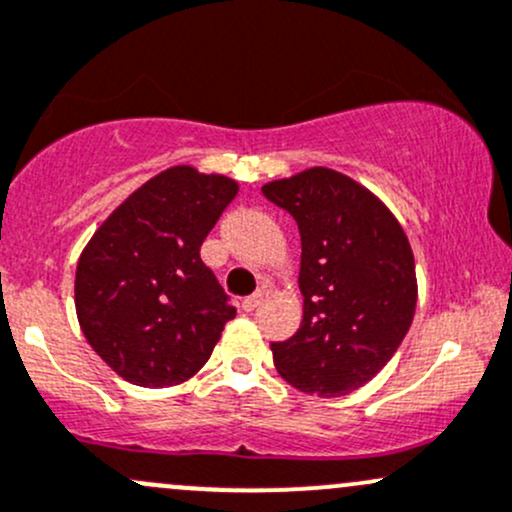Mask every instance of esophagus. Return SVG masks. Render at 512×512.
<instances>
[{"mask_svg":"<svg viewBox=\"0 0 512 512\" xmlns=\"http://www.w3.org/2000/svg\"><path fill=\"white\" fill-rule=\"evenodd\" d=\"M262 301H265V291H255V294H252V296H245L243 308H245V311H255V308L260 306Z\"/></svg>","mask_w":512,"mask_h":512,"instance_id":"esophagus-1","label":"esophagus"}]
</instances>
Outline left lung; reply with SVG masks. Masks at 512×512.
<instances>
[{"mask_svg":"<svg viewBox=\"0 0 512 512\" xmlns=\"http://www.w3.org/2000/svg\"><path fill=\"white\" fill-rule=\"evenodd\" d=\"M301 233V328L272 342L274 367L296 389L345 396L393 357L415 313L406 233L372 192L328 167L262 187Z\"/></svg>","mask_w":512,"mask_h":512,"instance_id":"8db88e82","label":"left lung"}]
</instances>
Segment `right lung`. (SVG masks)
Instances as JSON below:
<instances>
[{"mask_svg":"<svg viewBox=\"0 0 512 512\" xmlns=\"http://www.w3.org/2000/svg\"><path fill=\"white\" fill-rule=\"evenodd\" d=\"M238 184L179 165L160 172L101 223L77 262L82 333L136 386H174L206 364L235 318L199 250Z\"/></svg>","mask_w":512,"mask_h":512,"instance_id":"obj_1","label":"right lung"}]
</instances>
